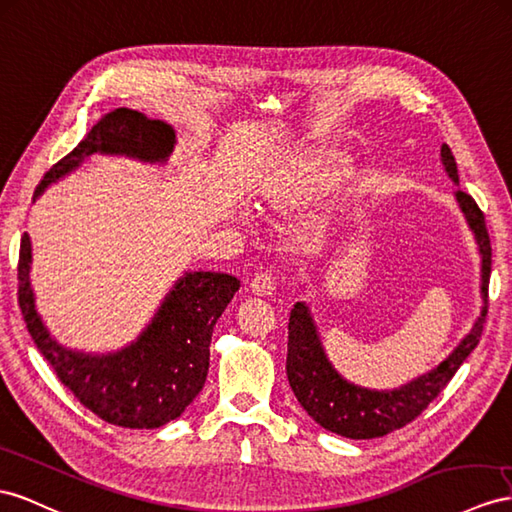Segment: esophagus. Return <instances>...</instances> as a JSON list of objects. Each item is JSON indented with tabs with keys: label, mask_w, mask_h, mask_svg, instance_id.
<instances>
[{
	"label": "esophagus",
	"mask_w": 512,
	"mask_h": 512,
	"mask_svg": "<svg viewBox=\"0 0 512 512\" xmlns=\"http://www.w3.org/2000/svg\"><path fill=\"white\" fill-rule=\"evenodd\" d=\"M274 285H277V281H274L272 272H257L251 281V292L257 296H270L274 292Z\"/></svg>",
	"instance_id": "esophagus-1"
}]
</instances>
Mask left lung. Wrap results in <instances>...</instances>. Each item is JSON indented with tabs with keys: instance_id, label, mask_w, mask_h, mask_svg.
I'll return each instance as SVG.
<instances>
[{
	"instance_id": "left-lung-1",
	"label": "left lung",
	"mask_w": 512,
	"mask_h": 512,
	"mask_svg": "<svg viewBox=\"0 0 512 512\" xmlns=\"http://www.w3.org/2000/svg\"><path fill=\"white\" fill-rule=\"evenodd\" d=\"M441 162L448 177L458 183L456 160L448 144L441 147ZM456 201L465 214L469 229L476 235L478 251L482 257V309L471 331L461 339V344L435 370L389 391L365 389L355 383H348L344 376L337 374L331 361L326 359L320 344L318 326L311 318L309 307L305 303L294 305L290 313V324H287V381H290L300 406L322 428L348 439H374L385 437L387 432L406 426L439 396L443 387L452 381L456 370L461 368L463 361L471 355V350L478 346L484 329V318H487L491 240L484 214L480 212L476 201L463 190H456Z\"/></svg>"
}]
</instances>
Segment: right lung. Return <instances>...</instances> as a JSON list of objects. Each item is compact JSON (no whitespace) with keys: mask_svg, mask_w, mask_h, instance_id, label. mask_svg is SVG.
Returning <instances> with one entry per match:
<instances>
[{"mask_svg":"<svg viewBox=\"0 0 512 512\" xmlns=\"http://www.w3.org/2000/svg\"><path fill=\"white\" fill-rule=\"evenodd\" d=\"M175 147V129L164 121L119 108L93 125L86 138L51 166L34 199L49 183L69 175L86 157L125 155L164 164ZM32 246L23 233L19 248V307L36 348L60 383L103 422L123 428H160L199 396L209 370V342L240 281L222 272H186L136 342L108 355H86L60 346L34 307L30 285Z\"/></svg>","mask_w":512,"mask_h":512,"instance_id":"obj_1","label":"right lung"}]
</instances>
